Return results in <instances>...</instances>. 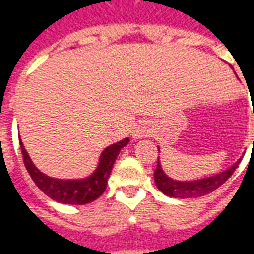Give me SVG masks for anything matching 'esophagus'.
I'll list each match as a JSON object with an SVG mask.
<instances>
[{
	"mask_svg": "<svg viewBox=\"0 0 254 254\" xmlns=\"http://www.w3.org/2000/svg\"><path fill=\"white\" fill-rule=\"evenodd\" d=\"M149 133V129L147 127H137L134 133H133V137L134 138H140V137H144V136H147Z\"/></svg>",
	"mask_w": 254,
	"mask_h": 254,
	"instance_id": "esophagus-1",
	"label": "esophagus"
}]
</instances>
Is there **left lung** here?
<instances>
[{
    "label": "left lung",
    "instance_id": "left-lung-1",
    "mask_svg": "<svg viewBox=\"0 0 254 254\" xmlns=\"http://www.w3.org/2000/svg\"><path fill=\"white\" fill-rule=\"evenodd\" d=\"M241 160V159H240ZM240 160L231 166L230 169L224 170L220 174L208 177V178H201L196 181H176L170 177L165 174V171L162 170L159 160L155 169L154 177L155 184L162 193H165L169 197H177V198H194V197L205 196L208 193H211L215 189H218L220 185H223L224 182L233 176V173L237 169V166L240 165Z\"/></svg>",
    "mask_w": 254,
    "mask_h": 254
}]
</instances>
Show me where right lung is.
Here are the masks:
<instances>
[{
  "label": "right lung",
  "instance_id": "right-lung-1",
  "mask_svg": "<svg viewBox=\"0 0 254 254\" xmlns=\"http://www.w3.org/2000/svg\"><path fill=\"white\" fill-rule=\"evenodd\" d=\"M127 143H129V138H124L121 141L107 147L100 155L99 165L94 171V174L83 180H57V178L46 176L38 170L35 165L32 163L21 140H20V148H21L23 160H24V166L28 174L32 178V181L36 184V187L46 196L53 198L54 201L63 202V204L83 205V204H88L96 200L105 191L113 165L121 148H124Z\"/></svg>",
  "mask_w": 254,
  "mask_h": 254
}]
</instances>
